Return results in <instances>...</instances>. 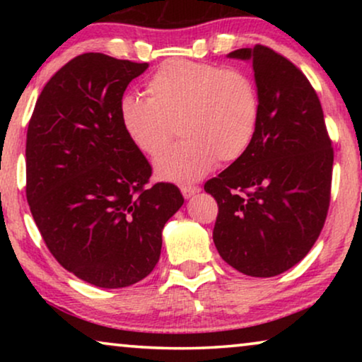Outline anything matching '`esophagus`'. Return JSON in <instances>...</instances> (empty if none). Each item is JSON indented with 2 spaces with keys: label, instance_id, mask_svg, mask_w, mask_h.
Instances as JSON below:
<instances>
[{
  "label": "esophagus",
  "instance_id": "1",
  "mask_svg": "<svg viewBox=\"0 0 362 362\" xmlns=\"http://www.w3.org/2000/svg\"><path fill=\"white\" fill-rule=\"evenodd\" d=\"M197 191H199V187L194 186V185H182L181 186V192H182V196H185V197L194 196Z\"/></svg>",
  "mask_w": 362,
  "mask_h": 362
}]
</instances>
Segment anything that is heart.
Here are the masks:
<instances>
[{
  "label": "heart",
  "instance_id": "heart-1",
  "mask_svg": "<svg viewBox=\"0 0 362 362\" xmlns=\"http://www.w3.org/2000/svg\"><path fill=\"white\" fill-rule=\"evenodd\" d=\"M145 95L122 98L120 122L128 140L148 158L170 146L175 127L182 140L155 166L166 181H194L216 161L239 160L259 127V90L239 69L175 59L148 78Z\"/></svg>",
  "mask_w": 362,
  "mask_h": 362
}]
</instances>
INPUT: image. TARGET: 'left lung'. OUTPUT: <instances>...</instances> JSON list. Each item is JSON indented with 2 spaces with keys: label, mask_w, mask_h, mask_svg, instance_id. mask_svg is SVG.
<instances>
[{
  "label": "left lung",
  "mask_w": 362,
  "mask_h": 362,
  "mask_svg": "<svg viewBox=\"0 0 362 362\" xmlns=\"http://www.w3.org/2000/svg\"><path fill=\"white\" fill-rule=\"evenodd\" d=\"M229 57L252 61L260 118L249 150L204 185L219 207L212 239L230 267L265 279L298 264L321 234L333 141L313 86L293 62L262 44Z\"/></svg>",
  "instance_id": "8db88e82"
}]
</instances>
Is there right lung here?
Masks as SVG:
<instances>
[{
  "instance_id": "add662e5",
  "label": "right lung",
  "mask_w": 362,
  "mask_h": 362,
  "mask_svg": "<svg viewBox=\"0 0 362 362\" xmlns=\"http://www.w3.org/2000/svg\"><path fill=\"white\" fill-rule=\"evenodd\" d=\"M146 62L100 52L54 74L28 125L26 197L47 249L64 269L100 288L145 279L160 260L161 230L185 202L120 122L123 92Z\"/></svg>"
}]
</instances>
